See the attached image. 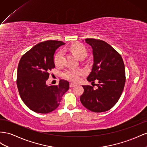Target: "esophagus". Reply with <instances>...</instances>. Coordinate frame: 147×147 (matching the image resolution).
<instances>
[{"label":"esophagus","instance_id":"esophagus-1","mask_svg":"<svg viewBox=\"0 0 147 147\" xmlns=\"http://www.w3.org/2000/svg\"><path fill=\"white\" fill-rule=\"evenodd\" d=\"M76 86V84H73V83H70L69 84V87H75Z\"/></svg>","mask_w":147,"mask_h":147}]
</instances>
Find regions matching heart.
Wrapping results in <instances>:
<instances>
[{
	"instance_id": "heart-1",
	"label": "heart",
	"mask_w": 147,
	"mask_h": 147,
	"mask_svg": "<svg viewBox=\"0 0 147 147\" xmlns=\"http://www.w3.org/2000/svg\"><path fill=\"white\" fill-rule=\"evenodd\" d=\"M69 50L79 59L81 57H85L87 55V49L82 44L76 42L69 46ZM63 53L62 51L58 52L54 57V63L57 66H60L63 64ZM82 72L80 70L68 69L63 74V76L66 79L74 82H77L80 79V76Z\"/></svg>"
}]
</instances>
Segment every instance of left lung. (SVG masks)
Here are the masks:
<instances>
[{"label": "left lung", "instance_id": "8db88e82", "mask_svg": "<svg viewBox=\"0 0 147 147\" xmlns=\"http://www.w3.org/2000/svg\"><path fill=\"white\" fill-rule=\"evenodd\" d=\"M93 49L94 65L87 77L88 81L94 83L97 89L91 86H82L84 92L80 100L88 110L104 112L115 105L123 91L125 82L124 61L120 54L106 42L100 39H86Z\"/></svg>", "mask_w": 147, "mask_h": 147}]
</instances>
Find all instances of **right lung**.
Instances as JSON below:
<instances>
[{"label":"right lung","instance_id":"1","mask_svg":"<svg viewBox=\"0 0 147 147\" xmlns=\"http://www.w3.org/2000/svg\"><path fill=\"white\" fill-rule=\"evenodd\" d=\"M62 41L46 40L34 45L20 60L16 85L24 103L37 113H48L59 106L62 96L69 89V82L60 79L58 85H46L49 71L55 68V50Z\"/></svg>","mask_w":147,"mask_h":147}]
</instances>
